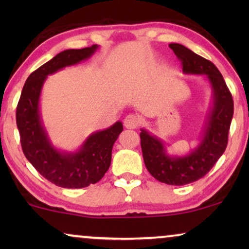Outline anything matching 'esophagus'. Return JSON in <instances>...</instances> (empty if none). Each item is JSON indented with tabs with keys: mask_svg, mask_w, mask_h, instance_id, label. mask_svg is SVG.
I'll return each mask as SVG.
<instances>
[{
	"mask_svg": "<svg viewBox=\"0 0 249 249\" xmlns=\"http://www.w3.org/2000/svg\"><path fill=\"white\" fill-rule=\"evenodd\" d=\"M124 124L125 125V128L135 129L138 127L139 124H141V118H139V115H137V114L130 113L124 118Z\"/></svg>",
	"mask_w": 249,
	"mask_h": 249,
	"instance_id": "1",
	"label": "esophagus"
}]
</instances>
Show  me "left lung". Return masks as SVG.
Wrapping results in <instances>:
<instances>
[{
    "mask_svg": "<svg viewBox=\"0 0 249 249\" xmlns=\"http://www.w3.org/2000/svg\"><path fill=\"white\" fill-rule=\"evenodd\" d=\"M170 49L181 62L186 73H204L209 77L214 91V107L210 122L198 148L185 158H170L158 138L141 132L142 158L148 172L159 181L173 186H182L205 177L226 151L233 100L219 69L203 56L180 44H170Z\"/></svg>",
    "mask_w": 249,
    "mask_h": 249,
    "instance_id": "1",
    "label": "left lung"
}]
</instances>
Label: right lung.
I'll list each match as a JSON object with an SVG mask.
<instances>
[{
  "label": "right lung",
  "instance_id": "obj_1",
  "mask_svg": "<svg viewBox=\"0 0 249 249\" xmlns=\"http://www.w3.org/2000/svg\"><path fill=\"white\" fill-rule=\"evenodd\" d=\"M96 49L97 45L66 50L44 63L30 73L17 105L16 120L23 154L44 178L62 188H84L100 181L110 168L114 142L124 130L121 122H117L91 135L76 154H63L51 146L40 124L38 100L47 74L88 59Z\"/></svg>",
  "mask_w": 249,
  "mask_h": 249
}]
</instances>
